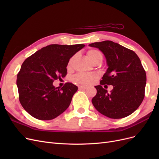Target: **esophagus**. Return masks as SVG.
Returning <instances> with one entry per match:
<instances>
[{
	"label": "esophagus",
	"mask_w": 159,
	"mask_h": 159,
	"mask_svg": "<svg viewBox=\"0 0 159 159\" xmlns=\"http://www.w3.org/2000/svg\"><path fill=\"white\" fill-rule=\"evenodd\" d=\"M79 88L80 89H86L88 88V87H87V86H84V85H80V87H79Z\"/></svg>",
	"instance_id": "1"
}]
</instances>
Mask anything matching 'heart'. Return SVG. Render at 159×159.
Returning <instances> with one entry per match:
<instances>
[{
    "instance_id": "heart-1",
    "label": "heart",
    "mask_w": 159,
    "mask_h": 159,
    "mask_svg": "<svg viewBox=\"0 0 159 159\" xmlns=\"http://www.w3.org/2000/svg\"><path fill=\"white\" fill-rule=\"evenodd\" d=\"M88 56L89 59L92 61V63L103 60V55L101 52L95 49H91L88 50ZM75 59V56H72L70 59L68 63V68L71 69L73 66L74 60ZM96 78V74H78L74 76V80L80 84H90L93 80Z\"/></svg>"
}]
</instances>
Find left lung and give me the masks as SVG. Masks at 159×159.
<instances>
[{
    "instance_id": "1",
    "label": "left lung",
    "mask_w": 159,
    "mask_h": 159,
    "mask_svg": "<svg viewBox=\"0 0 159 159\" xmlns=\"http://www.w3.org/2000/svg\"><path fill=\"white\" fill-rule=\"evenodd\" d=\"M89 46L103 53L108 66L101 85L95 86L97 94L91 100L93 106L109 118L127 117L140 106L145 97L147 76L140 59L133 51L112 41ZM105 84L113 85L109 93L102 87Z\"/></svg>"
}]
</instances>
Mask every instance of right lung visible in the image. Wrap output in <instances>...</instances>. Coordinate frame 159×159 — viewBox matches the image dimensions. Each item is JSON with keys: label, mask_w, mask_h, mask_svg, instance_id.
<instances>
[{"label": "right lung", "mask_w": 159, "mask_h": 159, "mask_svg": "<svg viewBox=\"0 0 159 159\" xmlns=\"http://www.w3.org/2000/svg\"><path fill=\"white\" fill-rule=\"evenodd\" d=\"M84 44H52L42 48L23 62L17 75L19 100L23 108L40 120H52L68 108L78 87L66 83L61 89L53 85L64 78L71 57Z\"/></svg>", "instance_id": "1"}]
</instances>
